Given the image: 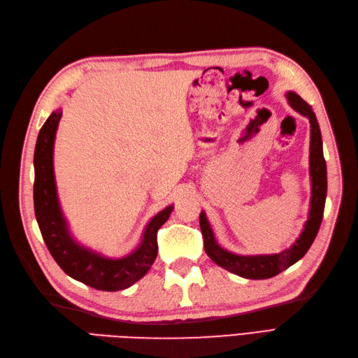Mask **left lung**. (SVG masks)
I'll return each mask as SVG.
<instances>
[{"mask_svg": "<svg viewBox=\"0 0 358 358\" xmlns=\"http://www.w3.org/2000/svg\"><path fill=\"white\" fill-rule=\"evenodd\" d=\"M288 104L306 116L310 124V155H309V171H310V209L308 221L305 224L299 239L285 251L272 255H237L221 248L215 239L212 227L206 218V213H200V229L204 239V251L210 257L213 263L224 267L229 272L248 279H267L284 272L285 268L297 263L299 259L308 252L312 242L315 241L324 215L327 196V167L322 155V138L317 116L312 107L296 92H287Z\"/></svg>", "mask_w": 358, "mask_h": 358, "instance_id": "8db88e82", "label": "left lung"}]
</instances>
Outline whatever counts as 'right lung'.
<instances>
[{
	"label": "right lung",
	"instance_id": "add662e5",
	"mask_svg": "<svg viewBox=\"0 0 358 358\" xmlns=\"http://www.w3.org/2000/svg\"><path fill=\"white\" fill-rule=\"evenodd\" d=\"M61 109L53 112L41 127L34 152V210L50 255L73 279L101 291H119L143 278L158 252L157 233L173 210L167 206L146 225L142 242L122 258H107L76 242L64 218L53 173V143L61 121Z\"/></svg>",
	"mask_w": 358,
	"mask_h": 358
}]
</instances>
